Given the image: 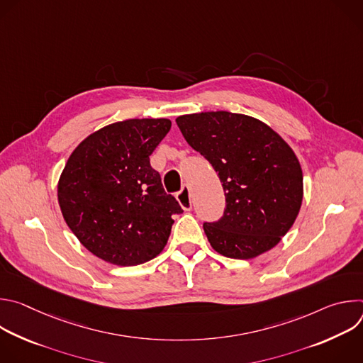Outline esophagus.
Segmentation results:
<instances>
[{"label":"esophagus","mask_w":363,"mask_h":363,"mask_svg":"<svg viewBox=\"0 0 363 363\" xmlns=\"http://www.w3.org/2000/svg\"><path fill=\"white\" fill-rule=\"evenodd\" d=\"M177 199L185 211H189L192 208V199L188 186H182V189L177 194Z\"/></svg>","instance_id":"34e87169"}]
</instances>
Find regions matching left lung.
I'll return each instance as SVG.
<instances>
[{"instance_id": "1", "label": "left lung", "mask_w": 363, "mask_h": 363, "mask_svg": "<svg viewBox=\"0 0 363 363\" xmlns=\"http://www.w3.org/2000/svg\"><path fill=\"white\" fill-rule=\"evenodd\" d=\"M177 125L223 182L224 214L203 223L211 247L248 260L277 245L303 199V174L291 147L266 123L240 113L184 115Z\"/></svg>"}]
</instances>
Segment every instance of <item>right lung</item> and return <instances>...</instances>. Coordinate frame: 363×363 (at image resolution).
<instances>
[{
	"label": "right lung",
	"instance_id": "add662e5",
	"mask_svg": "<svg viewBox=\"0 0 363 363\" xmlns=\"http://www.w3.org/2000/svg\"><path fill=\"white\" fill-rule=\"evenodd\" d=\"M171 129L169 119H129L99 129L70 155L57 195L79 241L116 266L157 257L182 208L167 194L149 157Z\"/></svg>",
	"mask_w": 363,
	"mask_h": 363
}]
</instances>
